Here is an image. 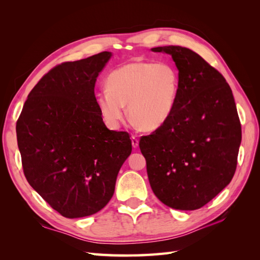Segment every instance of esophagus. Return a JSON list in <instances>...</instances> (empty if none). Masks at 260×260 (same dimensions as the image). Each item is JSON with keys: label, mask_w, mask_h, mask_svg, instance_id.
I'll use <instances>...</instances> for the list:
<instances>
[{"label": "esophagus", "mask_w": 260, "mask_h": 260, "mask_svg": "<svg viewBox=\"0 0 260 260\" xmlns=\"http://www.w3.org/2000/svg\"><path fill=\"white\" fill-rule=\"evenodd\" d=\"M131 142H132V146L135 148L139 146V140L136 137H131Z\"/></svg>", "instance_id": "34e87169"}]
</instances>
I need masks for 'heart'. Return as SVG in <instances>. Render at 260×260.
Segmentation results:
<instances>
[{"instance_id":"1","label":"heart","mask_w":260,"mask_h":260,"mask_svg":"<svg viewBox=\"0 0 260 260\" xmlns=\"http://www.w3.org/2000/svg\"><path fill=\"white\" fill-rule=\"evenodd\" d=\"M179 74L166 61H131L107 78V89L96 94V104L105 123L118 129L127 115L139 127L155 130L166 122L176 105Z\"/></svg>"}]
</instances>
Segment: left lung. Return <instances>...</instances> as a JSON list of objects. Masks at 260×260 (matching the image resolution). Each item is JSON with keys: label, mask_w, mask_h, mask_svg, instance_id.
<instances>
[{"label": "left lung", "mask_w": 260, "mask_h": 260, "mask_svg": "<svg viewBox=\"0 0 260 260\" xmlns=\"http://www.w3.org/2000/svg\"><path fill=\"white\" fill-rule=\"evenodd\" d=\"M170 54L179 92L169 119L140 139L149 184L161 203L179 210L206 205L231 182L242 129L230 85L198 53L182 46L153 48Z\"/></svg>", "instance_id": "obj_1"}]
</instances>
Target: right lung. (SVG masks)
I'll return each mask as SVG.
<instances>
[{"label": "right lung", "mask_w": 260, "mask_h": 260, "mask_svg": "<svg viewBox=\"0 0 260 260\" xmlns=\"http://www.w3.org/2000/svg\"><path fill=\"white\" fill-rule=\"evenodd\" d=\"M111 56L102 52L52 68L29 93L16 123L27 181L66 218L107 205L132 151L128 132L106 128L94 94Z\"/></svg>", "instance_id": "obj_1"}]
</instances>
